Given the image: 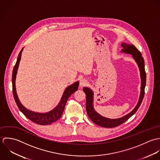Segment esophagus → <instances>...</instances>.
<instances>
[{
    "mask_svg": "<svg viewBox=\"0 0 160 160\" xmlns=\"http://www.w3.org/2000/svg\"><path fill=\"white\" fill-rule=\"evenodd\" d=\"M87 84V81L85 79H82L80 81V86L81 87H83L84 86H85Z\"/></svg>",
    "mask_w": 160,
    "mask_h": 160,
    "instance_id": "obj_1",
    "label": "esophagus"
}]
</instances>
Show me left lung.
<instances>
[{
    "instance_id": "left-lung-1",
    "label": "left lung",
    "mask_w": 160,
    "mask_h": 160,
    "mask_svg": "<svg viewBox=\"0 0 160 160\" xmlns=\"http://www.w3.org/2000/svg\"><path fill=\"white\" fill-rule=\"evenodd\" d=\"M122 52L130 54L135 61L140 70L141 78V92L138 102L135 108L127 115L118 119H109L104 118L99 114L93 108V92L87 87H84L83 90L86 94V110L89 118L97 125L104 128H111L117 127L125 122L132 116H133L140 107L145 95V87L146 85V72L145 70L144 60L141 52L133 44H128L125 42L121 44Z\"/></svg>"
}]
</instances>
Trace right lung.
Masks as SVG:
<instances>
[{"label":"right lung","instance_id":"obj_1","mask_svg":"<svg viewBox=\"0 0 160 160\" xmlns=\"http://www.w3.org/2000/svg\"><path fill=\"white\" fill-rule=\"evenodd\" d=\"M23 48L22 49V50L20 51V52L18 54L17 61L13 67V73H12V90H13V95L15 101L17 105L18 108H19L20 111L28 119L31 120L33 122H34L37 124H39V125H42V126L51 124L52 123L55 122L59 118H61L62 114L64 112V108H65V104L67 102V99H68L69 96L78 90L79 82H76L75 83H73L72 85L68 86V87H67L65 88L59 103L52 111L46 112V113H39V112H36L34 111H32L27 109L20 102V101L18 98V96H17V94L16 87H15L16 75L17 73V70L18 68L20 59H21L22 52L23 51Z\"/></svg>","mask_w":160,"mask_h":160}]
</instances>
